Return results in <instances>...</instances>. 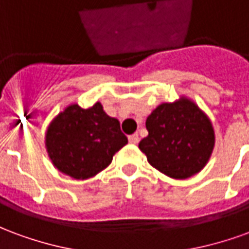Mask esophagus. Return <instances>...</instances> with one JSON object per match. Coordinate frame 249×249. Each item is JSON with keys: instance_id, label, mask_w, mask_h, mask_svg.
Listing matches in <instances>:
<instances>
[{"instance_id": "esophagus-1", "label": "esophagus", "mask_w": 249, "mask_h": 249, "mask_svg": "<svg viewBox=\"0 0 249 249\" xmlns=\"http://www.w3.org/2000/svg\"><path fill=\"white\" fill-rule=\"evenodd\" d=\"M139 141H140V139H139V135H137V133L129 136V142H130V144L136 145V144H139Z\"/></svg>"}]
</instances>
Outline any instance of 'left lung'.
<instances>
[{
  "label": "left lung",
  "instance_id": "obj_1",
  "mask_svg": "<svg viewBox=\"0 0 249 249\" xmlns=\"http://www.w3.org/2000/svg\"><path fill=\"white\" fill-rule=\"evenodd\" d=\"M148 136L139 144L152 167L165 176L184 180L198 173L214 148L212 121L187 96L162 103L145 121Z\"/></svg>",
  "mask_w": 249,
  "mask_h": 249
}]
</instances>
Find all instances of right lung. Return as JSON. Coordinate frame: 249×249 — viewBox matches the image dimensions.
Here are the masks:
<instances>
[{"label": "right lung", "mask_w": 249, "mask_h": 249, "mask_svg": "<svg viewBox=\"0 0 249 249\" xmlns=\"http://www.w3.org/2000/svg\"><path fill=\"white\" fill-rule=\"evenodd\" d=\"M128 144L119 120L105 113L103 104L84 109L77 103L56 114L45 132V148L52 164L66 176L87 180L104 171Z\"/></svg>", "instance_id": "add662e5"}]
</instances>
